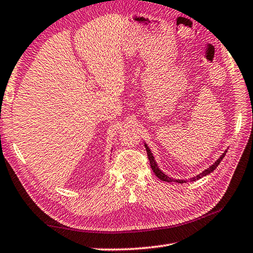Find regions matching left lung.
Instances as JSON below:
<instances>
[{"label": "left lung", "mask_w": 253, "mask_h": 253, "mask_svg": "<svg viewBox=\"0 0 253 253\" xmlns=\"http://www.w3.org/2000/svg\"><path fill=\"white\" fill-rule=\"evenodd\" d=\"M144 145H145V150H146V153H148V157H149V161H150V165H151V168H152V170H153V172L156 174V177L158 178V179H161L162 181H166V182H172V181H177V182H179V183H184V182H186V181H196V180H198V179H201V178H203V177H205V175H207V174H209L210 172H212L213 170L219 166V164L221 163V161L223 160V157L225 156V154H226V151L224 152V153H223L221 156H220V158L218 161H216L213 165H211L209 168H207L206 170H204V171L202 172V173H199V174H197L196 177H193V178H191L190 180H174V179H171V178H169L168 175H166L165 173H164L162 170L157 167V164H156V162H155V160H154V157H153V154L151 153V150L149 149V146L146 145L145 143H144Z\"/></svg>", "instance_id": "1"}]
</instances>
